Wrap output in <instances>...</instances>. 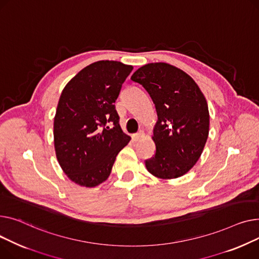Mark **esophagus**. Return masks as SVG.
Masks as SVG:
<instances>
[{"instance_id": "esophagus-1", "label": "esophagus", "mask_w": 259, "mask_h": 259, "mask_svg": "<svg viewBox=\"0 0 259 259\" xmlns=\"http://www.w3.org/2000/svg\"><path fill=\"white\" fill-rule=\"evenodd\" d=\"M144 138V133L142 131H140L139 133H137L135 135H133V140L134 141H140Z\"/></svg>"}]
</instances>
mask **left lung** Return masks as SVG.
I'll return each mask as SVG.
<instances>
[{
    "instance_id": "obj_1",
    "label": "left lung",
    "mask_w": 259,
    "mask_h": 259,
    "mask_svg": "<svg viewBox=\"0 0 259 259\" xmlns=\"http://www.w3.org/2000/svg\"><path fill=\"white\" fill-rule=\"evenodd\" d=\"M131 79L147 91L158 116L151 137L156 153L145 160L147 171L163 180L184 176L200 159L209 135L201 89L183 70L166 63L144 65Z\"/></svg>"
}]
</instances>
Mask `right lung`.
Here are the masks:
<instances>
[{
	"mask_svg": "<svg viewBox=\"0 0 259 259\" xmlns=\"http://www.w3.org/2000/svg\"><path fill=\"white\" fill-rule=\"evenodd\" d=\"M133 66L99 60L76 74L60 94L54 117V148L67 177L95 187L109 178L119 151L131 140L115 110Z\"/></svg>",
	"mask_w": 259,
	"mask_h": 259,
	"instance_id": "right-lung-1",
	"label": "right lung"
}]
</instances>
